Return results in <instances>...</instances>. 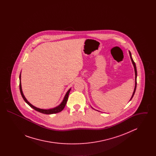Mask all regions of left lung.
<instances>
[{"label":"left lung","mask_w":156,"mask_h":156,"mask_svg":"<svg viewBox=\"0 0 156 156\" xmlns=\"http://www.w3.org/2000/svg\"><path fill=\"white\" fill-rule=\"evenodd\" d=\"M129 54H130V59H131V61H132V64H133V65L134 68V73H135V87H134V89L133 93V94H132V96L131 97V98H130V101H131V99H132V98L133 97L134 94V93H135V91H136V85H137V69H136V64H135V62H134L133 59L132 58V54H131V52L130 51H129ZM94 109V108H93Z\"/></svg>","instance_id":"8db88e82"}]
</instances>
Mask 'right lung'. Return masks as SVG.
<instances>
[{"instance_id": "right-lung-1", "label": "right lung", "mask_w": 156, "mask_h": 156, "mask_svg": "<svg viewBox=\"0 0 156 156\" xmlns=\"http://www.w3.org/2000/svg\"><path fill=\"white\" fill-rule=\"evenodd\" d=\"M19 80H20V84H19V87H20V94L22 95V97H23L24 101L28 104L29 106H30L31 108H32L33 109H34V110H36V111L39 112L40 113H44V114H46V115H50V114H54V113H58L60 112L61 111H62L64 108H65L66 106V105L67 104V100H68V96H69V92L71 90V89H69L66 93L65 97L64 98L61 104H59L58 106H57V107L55 108H54L52 109H40V108H37L34 106H33V105L30 104V102L26 99V98L24 97L22 89V84H21V73L20 74V76H19Z\"/></svg>"}]
</instances>
